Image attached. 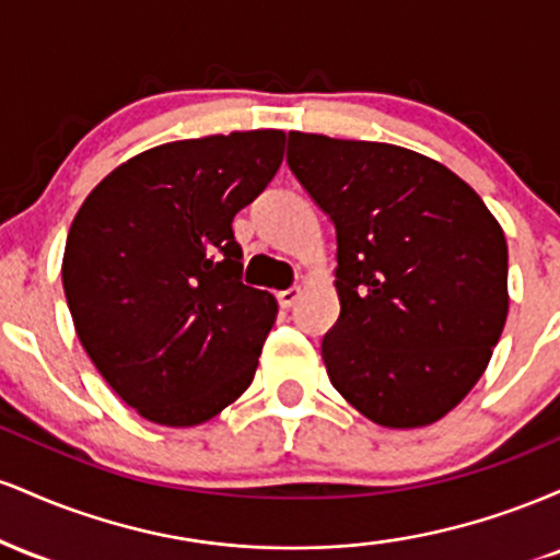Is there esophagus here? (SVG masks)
Here are the masks:
<instances>
[{"label":"esophagus","instance_id":"34e87169","mask_svg":"<svg viewBox=\"0 0 560 560\" xmlns=\"http://www.w3.org/2000/svg\"><path fill=\"white\" fill-rule=\"evenodd\" d=\"M300 294H302V289H300V287H292V289H281V292L276 294V300H279V305H281V307H292L294 302L300 300Z\"/></svg>","mask_w":560,"mask_h":560}]
</instances>
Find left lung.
<instances>
[{"instance_id":"8db88e82","label":"left lung","mask_w":560,"mask_h":560,"mask_svg":"<svg viewBox=\"0 0 560 560\" xmlns=\"http://www.w3.org/2000/svg\"><path fill=\"white\" fill-rule=\"evenodd\" d=\"M289 171L337 229L334 389L389 429L440 421L471 392L508 316V244L445 165L382 141L289 133Z\"/></svg>"}]
</instances>
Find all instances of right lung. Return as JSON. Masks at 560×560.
<instances>
[{"mask_svg":"<svg viewBox=\"0 0 560 560\" xmlns=\"http://www.w3.org/2000/svg\"><path fill=\"white\" fill-rule=\"evenodd\" d=\"M284 131L152 147L83 199L62 287L102 378L147 421L197 427L253 384L273 294L242 284L231 221L266 189Z\"/></svg>","mask_w":560,"mask_h":560,"instance_id":"1","label":"right lung"}]
</instances>
